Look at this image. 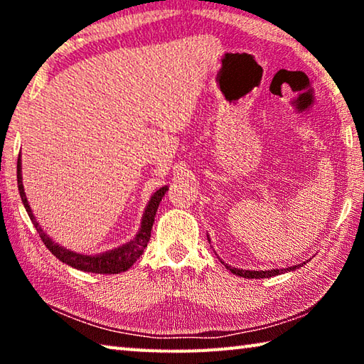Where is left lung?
I'll return each mask as SVG.
<instances>
[{
    "label": "left lung",
    "mask_w": 364,
    "mask_h": 364,
    "mask_svg": "<svg viewBox=\"0 0 364 364\" xmlns=\"http://www.w3.org/2000/svg\"><path fill=\"white\" fill-rule=\"evenodd\" d=\"M207 239L208 242H210V237H208L207 234ZM221 263H225L223 260H221ZM306 262L304 263H299L295 264V267H289V268H279V269H260V271H255V269H239V268H234V267H230V264L225 263V267L231 271L232 274L236 276H242V278H249V279H260V278H271V276H278L281 273H287V271H294V269H299L300 267H304Z\"/></svg>",
    "instance_id": "1"
}]
</instances>
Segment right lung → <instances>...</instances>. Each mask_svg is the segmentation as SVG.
<instances>
[{"instance_id":"1","label":"right lung","mask_w":364,"mask_h":364,"mask_svg":"<svg viewBox=\"0 0 364 364\" xmlns=\"http://www.w3.org/2000/svg\"><path fill=\"white\" fill-rule=\"evenodd\" d=\"M17 188H19L21 193V199L22 204L26 207V210L28 213L30 220H32L33 226L38 231L41 241L45 242L46 247L49 249L51 254L59 258L60 262L69 264L72 268H77L80 271H86V273H96V274H119L122 271H127L128 268L133 267V263L138 260L139 255L143 254L144 249L147 247V242L151 239V230L154 225V217H156V212L159 208L160 200L165 196V193L168 191V186H162L157 189L156 193L151 196L149 202L144 208L143 218H141V228L136 232L130 242L120 245V247L102 252V254H96V255H85V254H78V252H73L67 247H63L58 242H54L48 234L43 231L41 225L36 221L35 215L32 212V207L28 205L26 191H23V184H22V160H21V154L19 159H17Z\"/></svg>"}]
</instances>
